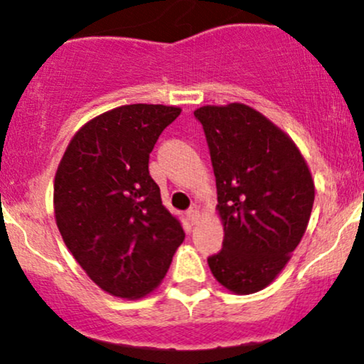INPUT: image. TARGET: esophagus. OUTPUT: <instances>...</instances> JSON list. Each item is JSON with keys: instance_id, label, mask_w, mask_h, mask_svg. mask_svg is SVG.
Wrapping results in <instances>:
<instances>
[{"instance_id": "esophagus-1", "label": "esophagus", "mask_w": 364, "mask_h": 364, "mask_svg": "<svg viewBox=\"0 0 364 364\" xmlns=\"http://www.w3.org/2000/svg\"><path fill=\"white\" fill-rule=\"evenodd\" d=\"M186 217L191 224H196L200 220V217H202V214H200L198 208H190V210L186 212Z\"/></svg>"}]
</instances>
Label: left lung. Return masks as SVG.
Masks as SVG:
<instances>
[{
    "label": "left lung",
    "mask_w": 364,
    "mask_h": 364,
    "mask_svg": "<svg viewBox=\"0 0 364 364\" xmlns=\"http://www.w3.org/2000/svg\"><path fill=\"white\" fill-rule=\"evenodd\" d=\"M217 186L223 250L208 257L215 281L253 294L275 281L310 223L315 183L284 129L241 102L202 106Z\"/></svg>",
    "instance_id": "1"
}]
</instances>
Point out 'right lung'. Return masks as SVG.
Returning a JSON list of instances; mask_svg holds the SVG:
<instances>
[{
  "label": "right lung",
  "instance_id": "1",
  "mask_svg": "<svg viewBox=\"0 0 364 364\" xmlns=\"http://www.w3.org/2000/svg\"><path fill=\"white\" fill-rule=\"evenodd\" d=\"M181 107L129 104L87 121L54 176V219L90 281L111 296L140 299L161 284L185 240L162 205L149 156Z\"/></svg>",
  "mask_w": 364,
  "mask_h": 364
}]
</instances>
